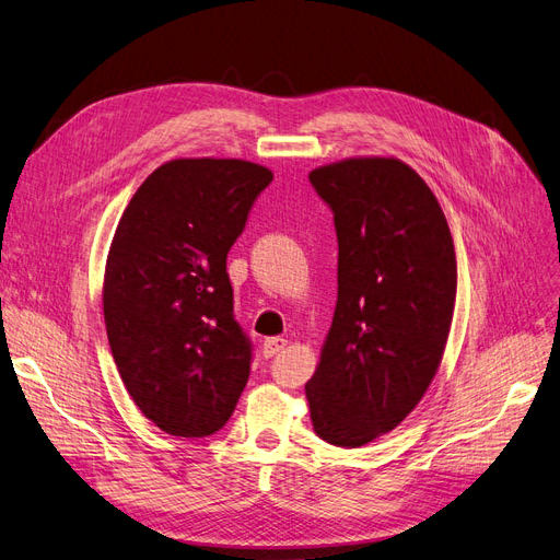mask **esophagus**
<instances>
[{"label":"esophagus","instance_id":"esophagus-1","mask_svg":"<svg viewBox=\"0 0 560 560\" xmlns=\"http://www.w3.org/2000/svg\"><path fill=\"white\" fill-rule=\"evenodd\" d=\"M284 347H287L284 338H268V340H264V355L271 358V355L280 353Z\"/></svg>","mask_w":560,"mask_h":560}]
</instances>
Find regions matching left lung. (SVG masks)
Instances as JSON below:
<instances>
[{
    "mask_svg": "<svg viewBox=\"0 0 560 560\" xmlns=\"http://www.w3.org/2000/svg\"><path fill=\"white\" fill-rule=\"evenodd\" d=\"M338 232V305L305 386L315 432L342 448L384 436L428 393L453 324L457 259L434 192L395 155L310 172Z\"/></svg>",
    "mask_w": 560,
    "mask_h": 560,
    "instance_id": "1",
    "label": "left lung"
}]
</instances>
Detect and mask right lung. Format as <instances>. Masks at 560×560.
<instances>
[{
	"label": "right lung",
	"mask_w": 560,
	"mask_h": 560,
	"mask_svg": "<svg viewBox=\"0 0 560 560\" xmlns=\"http://www.w3.org/2000/svg\"><path fill=\"white\" fill-rule=\"evenodd\" d=\"M273 172L241 159H174L128 202L103 276L112 355L140 411L172 436L230 420L250 342L234 319L228 253Z\"/></svg>",
	"instance_id": "right-lung-1"
}]
</instances>
